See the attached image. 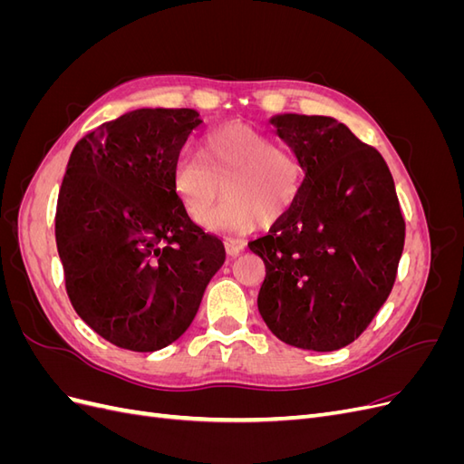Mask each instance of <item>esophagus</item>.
Masks as SVG:
<instances>
[{
	"mask_svg": "<svg viewBox=\"0 0 464 464\" xmlns=\"http://www.w3.org/2000/svg\"><path fill=\"white\" fill-rule=\"evenodd\" d=\"M224 246H227V254L234 257V256L240 254V251L246 247V242L244 240H236V237H228L227 244H224Z\"/></svg>",
	"mask_w": 464,
	"mask_h": 464,
	"instance_id": "obj_1",
	"label": "esophagus"
}]
</instances>
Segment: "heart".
<instances>
[{"label":"heart","instance_id":"1","mask_svg":"<svg viewBox=\"0 0 464 464\" xmlns=\"http://www.w3.org/2000/svg\"><path fill=\"white\" fill-rule=\"evenodd\" d=\"M199 157L181 154L170 184L188 217L203 222L222 198L227 201L207 220L210 228L247 232L271 224L296 205L300 166L275 139L249 125H224L205 135Z\"/></svg>","mask_w":464,"mask_h":464}]
</instances>
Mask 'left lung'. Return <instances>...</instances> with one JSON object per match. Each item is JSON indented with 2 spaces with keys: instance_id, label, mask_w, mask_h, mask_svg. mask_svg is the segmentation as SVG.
<instances>
[{
  "instance_id": "left-lung-1",
  "label": "left lung",
  "mask_w": 464,
  "mask_h": 464,
  "mask_svg": "<svg viewBox=\"0 0 464 464\" xmlns=\"http://www.w3.org/2000/svg\"><path fill=\"white\" fill-rule=\"evenodd\" d=\"M305 178L298 201L247 247L265 263L257 307L283 343L331 353L368 329L391 294L404 218L389 166L327 116L271 118Z\"/></svg>"
}]
</instances>
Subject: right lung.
Returning <instances> with one entry per match:
<instances>
[{"mask_svg": "<svg viewBox=\"0 0 464 464\" xmlns=\"http://www.w3.org/2000/svg\"><path fill=\"white\" fill-rule=\"evenodd\" d=\"M199 111L141 108L75 145L55 208L65 290L79 317L133 353L186 333L227 251L176 199L170 176Z\"/></svg>", "mask_w": 464, "mask_h": 464, "instance_id": "obj_1", "label": "right lung"}]
</instances>
